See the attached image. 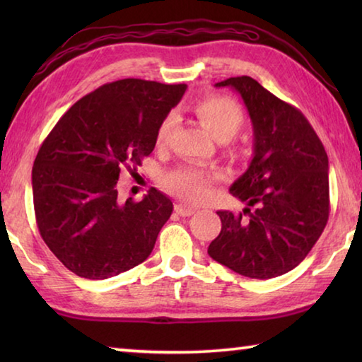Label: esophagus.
I'll use <instances>...</instances> for the list:
<instances>
[{
	"mask_svg": "<svg viewBox=\"0 0 362 362\" xmlns=\"http://www.w3.org/2000/svg\"><path fill=\"white\" fill-rule=\"evenodd\" d=\"M174 211H175V214H179L180 217H189V216H193L194 214V209L193 207H189V206H185V204H175V207H174Z\"/></svg>",
	"mask_w": 362,
	"mask_h": 362,
	"instance_id": "1",
	"label": "esophagus"
}]
</instances>
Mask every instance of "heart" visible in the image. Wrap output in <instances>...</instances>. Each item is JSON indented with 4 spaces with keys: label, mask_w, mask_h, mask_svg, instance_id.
<instances>
[{
    "label": "heart",
    "mask_w": 362,
    "mask_h": 362,
    "mask_svg": "<svg viewBox=\"0 0 362 362\" xmlns=\"http://www.w3.org/2000/svg\"><path fill=\"white\" fill-rule=\"evenodd\" d=\"M196 113L203 124L218 142H226L236 136L243 126V112L235 100L225 95H209L196 102ZM174 126V115H168L156 131V145L168 144ZM222 180V174L206 170L198 166H180L166 170L161 175V185L169 193L189 204L204 203L212 196L216 183Z\"/></svg>",
    "instance_id": "obj_1"
}]
</instances>
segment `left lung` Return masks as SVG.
Masks as SVG:
<instances>
[{
  "label": "left lung",
  "instance_id": "obj_1",
  "mask_svg": "<svg viewBox=\"0 0 362 362\" xmlns=\"http://www.w3.org/2000/svg\"><path fill=\"white\" fill-rule=\"evenodd\" d=\"M241 94L254 124V158L230 192L247 207L218 211L222 230L207 254L243 276L269 279L302 262L329 220V159L313 127L291 103L250 76L216 84Z\"/></svg>",
  "mask_w": 362,
  "mask_h": 362
}]
</instances>
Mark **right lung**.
<instances>
[{"label":"right lung","mask_w":362,"mask_h":362,"mask_svg":"<svg viewBox=\"0 0 362 362\" xmlns=\"http://www.w3.org/2000/svg\"><path fill=\"white\" fill-rule=\"evenodd\" d=\"M187 84L126 78L84 95L52 127L32 170L40 235L71 273L107 279L148 259L173 214L166 194L142 201L118 196L156 145V131Z\"/></svg>","instance_id":"add662e5"}]
</instances>
